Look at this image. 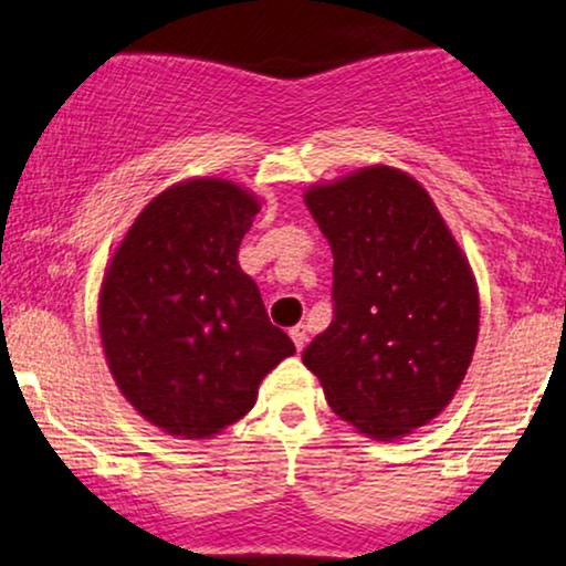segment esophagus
I'll return each mask as SVG.
<instances>
[{
	"label": "esophagus",
	"mask_w": 566,
	"mask_h": 566,
	"mask_svg": "<svg viewBox=\"0 0 566 566\" xmlns=\"http://www.w3.org/2000/svg\"><path fill=\"white\" fill-rule=\"evenodd\" d=\"M290 336H292V342H295L297 353H303V347L307 345V326H305V324L292 326V328H290Z\"/></svg>",
	"instance_id": "obj_1"
}]
</instances>
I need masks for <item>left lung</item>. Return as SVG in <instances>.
Masks as SVG:
<instances>
[{
    "label": "left lung",
    "instance_id": "8db88e82",
    "mask_svg": "<svg viewBox=\"0 0 566 566\" xmlns=\"http://www.w3.org/2000/svg\"><path fill=\"white\" fill-rule=\"evenodd\" d=\"M334 255V318L305 347L332 410L395 441L452 402L478 342V284L423 185L395 167L305 190Z\"/></svg>",
    "mask_w": 566,
    "mask_h": 566
}]
</instances>
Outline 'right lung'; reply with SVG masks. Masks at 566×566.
Here are the masks:
<instances>
[{"mask_svg":"<svg viewBox=\"0 0 566 566\" xmlns=\"http://www.w3.org/2000/svg\"><path fill=\"white\" fill-rule=\"evenodd\" d=\"M259 198L219 177L171 185L138 213L98 292L117 389L148 423L209 439L238 423L295 345L238 263Z\"/></svg>","mask_w":566,"mask_h":566,"instance_id":"obj_1","label":"right lung"}]
</instances>
